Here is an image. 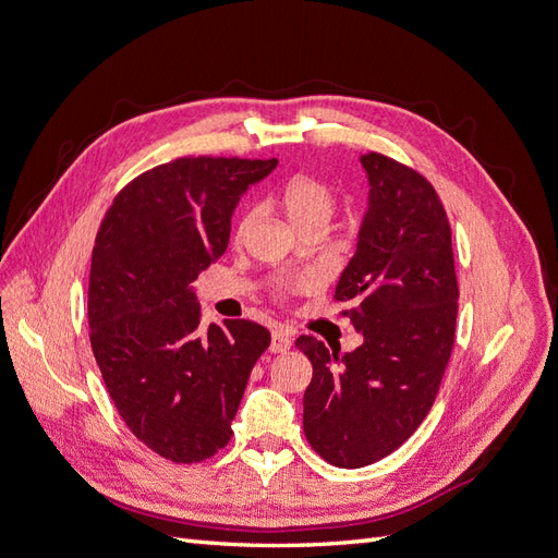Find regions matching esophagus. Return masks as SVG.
I'll return each mask as SVG.
<instances>
[{
    "mask_svg": "<svg viewBox=\"0 0 558 558\" xmlns=\"http://www.w3.org/2000/svg\"><path fill=\"white\" fill-rule=\"evenodd\" d=\"M291 347H293L291 335L286 332L283 328H275L272 330V342H269V351H272V353H283V351H289Z\"/></svg>",
    "mask_w": 558,
    "mask_h": 558,
    "instance_id": "1",
    "label": "esophagus"
}]
</instances>
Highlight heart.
Returning <instances> with one entry per match:
<instances>
[{
  "mask_svg": "<svg viewBox=\"0 0 558 558\" xmlns=\"http://www.w3.org/2000/svg\"><path fill=\"white\" fill-rule=\"evenodd\" d=\"M335 205L337 199L332 189L316 177L298 174L281 189V207L298 230H305L310 226H328V221L335 214ZM248 223H251V211H244L238 221L240 238L248 228ZM307 286H312V279L300 277L293 281H283L279 289L283 293H298V291H305Z\"/></svg>",
  "mask_w": 558,
  "mask_h": 558,
  "instance_id": "obj_1",
  "label": "heart"
}]
</instances>
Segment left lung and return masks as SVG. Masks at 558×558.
<instances>
[{
  "instance_id": "left-lung-1",
  "label": "left lung",
  "mask_w": 558,
  "mask_h": 558,
  "mask_svg": "<svg viewBox=\"0 0 558 558\" xmlns=\"http://www.w3.org/2000/svg\"><path fill=\"white\" fill-rule=\"evenodd\" d=\"M361 165L367 211L335 300L353 302L342 314L363 344L340 353L312 335L295 340L314 367L302 426L337 468L369 465L410 440L440 391L459 314L451 228L430 181L375 150Z\"/></svg>"
}]
</instances>
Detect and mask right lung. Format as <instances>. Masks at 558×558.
I'll return each instance as SVG.
<instances>
[{"label":"right lung","mask_w":558,"mask_h":558,"mask_svg":"<svg viewBox=\"0 0 558 558\" xmlns=\"http://www.w3.org/2000/svg\"><path fill=\"white\" fill-rule=\"evenodd\" d=\"M277 158H177L116 195L95 238L88 324L107 391L140 442L174 463L223 449L269 330L246 318L199 328L191 289L223 256L230 218Z\"/></svg>","instance_id":"add662e5"}]
</instances>
